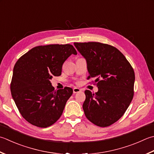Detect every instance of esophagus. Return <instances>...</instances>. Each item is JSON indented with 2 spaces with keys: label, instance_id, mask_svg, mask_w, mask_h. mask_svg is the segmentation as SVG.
Here are the masks:
<instances>
[{
  "label": "esophagus",
  "instance_id": "esophagus-1",
  "mask_svg": "<svg viewBox=\"0 0 154 154\" xmlns=\"http://www.w3.org/2000/svg\"><path fill=\"white\" fill-rule=\"evenodd\" d=\"M81 91V89L77 88V87H75V88H73V93H77L78 92H79Z\"/></svg>",
  "mask_w": 154,
  "mask_h": 154
}]
</instances>
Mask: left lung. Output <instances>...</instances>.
<instances>
[{
	"instance_id": "1",
	"label": "left lung",
	"mask_w": 154,
	"mask_h": 154,
	"mask_svg": "<svg viewBox=\"0 0 154 154\" xmlns=\"http://www.w3.org/2000/svg\"><path fill=\"white\" fill-rule=\"evenodd\" d=\"M74 45L86 59L87 79L95 78L98 87L95 93L85 91V115L93 124L108 127L123 116L134 97V69L125 57L110 45L99 42Z\"/></svg>"
}]
</instances>
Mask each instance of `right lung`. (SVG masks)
I'll return each mask as SVG.
<instances>
[{"label": "right lung", "instance_id": "1", "mask_svg": "<svg viewBox=\"0 0 154 154\" xmlns=\"http://www.w3.org/2000/svg\"><path fill=\"white\" fill-rule=\"evenodd\" d=\"M72 54L77 51L70 44L40 45L15 63L11 95L21 116L31 124L47 128L61 116L73 89L65 87L55 91L50 79L61 75L63 64Z\"/></svg>", "mask_w": 154, "mask_h": 154}]
</instances>
